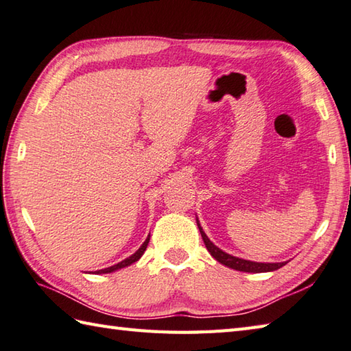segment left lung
Wrapping results in <instances>:
<instances>
[{
    "label": "left lung",
    "mask_w": 351,
    "mask_h": 351,
    "mask_svg": "<svg viewBox=\"0 0 351 351\" xmlns=\"http://www.w3.org/2000/svg\"><path fill=\"white\" fill-rule=\"evenodd\" d=\"M197 226L199 228V233H202V238L204 241L207 252L212 254L213 259L218 261L219 263H223V265H226L228 268L236 269V271H244V273H269V271H276L288 263V262H276V263L252 262V261H245V259H241V257L228 254V253L223 252L221 248H218L209 238H207L204 230H203V227L199 226L198 218H197Z\"/></svg>",
    "instance_id": "left-lung-1"
}]
</instances>
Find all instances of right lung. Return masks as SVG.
I'll list each match as a JSON object with an SVG mask.
<instances>
[{"label":"right lung","instance_id":"1","mask_svg":"<svg viewBox=\"0 0 351 351\" xmlns=\"http://www.w3.org/2000/svg\"><path fill=\"white\" fill-rule=\"evenodd\" d=\"M148 242H149V234H148V238L145 239L144 244H142V245L139 247L138 252L133 253L132 256H128L127 259L121 261L119 263H117V265H112V267H109V268H104V269H98L95 274H109V273H113V271H118V269H121V268H125V267H128V265H132V263H134V262H138V261L141 259V256L144 254V252L147 250Z\"/></svg>","mask_w":351,"mask_h":351}]
</instances>
